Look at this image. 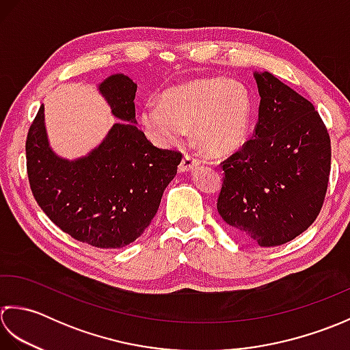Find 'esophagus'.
<instances>
[{
    "instance_id": "1",
    "label": "esophagus",
    "mask_w": 350,
    "mask_h": 350,
    "mask_svg": "<svg viewBox=\"0 0 350 350\" xmlns=\"http://www.w3.org/2000/svg\"><path fill=\"white\" fill-rule=\"evenodd\" d=\"M196 166H199V160L195 159L193 155L184 154V157H183V160H181V163H180V167H178V170H180L181 174H184V172H190V170L195 169Z\"/></svg>"
}]
</instances>
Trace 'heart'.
<instances>
[{
  "instance_id": "heart-1",
  "label": "heart",
  "mask_w": 350,
  "mask_h": 350,
  "mask_svg": "<svg viewBox=\"0 0 350 350\" xmlns=\"http://www.w3.org/2000/svg\"><path fill=\"white\" fill-rule=\"evenodd\" d=\"M251 90L237 80L211 77L176 85L161 96V105L148 103L142 125L161 145L180 144L193 128L196 144L206 155L225 157L245 145L254 125Z\"/></svg>"
}]
</instances>
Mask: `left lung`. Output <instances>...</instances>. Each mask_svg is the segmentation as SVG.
Here are the masks:
<instances>
[{
    "label": "left lung",
    "mask_w": 350,
    "mask_h": 350,
    "mask_svg": "<svg viewBox=\"0 0 350 350\" xmlns=\"http://www.w3.org/2000/svg\"><path fill=\"white\" fill-rule=\"evenodd\" d=\"M260 107L254 137L222 163L217 211L234 234L280 246L314 222L331 170V139L322 118L270 72H255Z\"/></svg>",
    "instance_id": "1"
}]
</instances>
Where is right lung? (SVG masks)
I'll use <instances>...</instances> for the list:
<instances>
[{
  "label": "right lung",
  "instance_id": "obj_1",
  "mask_svg": "<svg viewBox=\"0 0 350 350\" xmlns=\"http://www.w3.org/2000/svg\"><path fill=\"white\" fill-rule=\"evenodd\" d=\"M98 89L120 119L105 139L80 159H62L49 146L40 105L27 134V174L34 199L63 232L116 249L151 224L183 155L154 146L135 125L137 84L130 77L115 74Z\"/></svg>",
  "mask_w": 350,
  "mask_h": 350
}]
</instances>
